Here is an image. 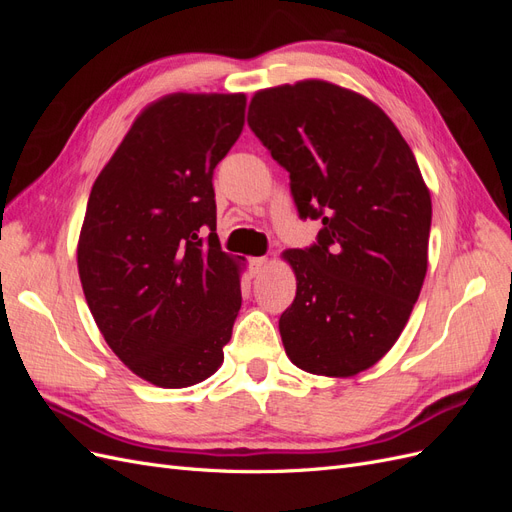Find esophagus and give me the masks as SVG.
Here are the masks:
<instances>
[{"label":"esophagus","mask_w":512,"mask_h":512,"mask_svg":"<svg viewBox=\"0 0 512 512\" xmlns=\"http://www.w3.org/2000/svg\"><path fill=\"white\" fill-rule=\"evenodd\" d=\"M265 265H267V258H265V256H258V258H252V262H250V267H252V273H260L262 269H265Z\"/></svg>","instance_id":"1"}]
</instances>
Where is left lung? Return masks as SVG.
Segmentation results:
<instances>
[{"mask_svg":"<svg viewBox=\"0 0 512 512\" xmlns=\"http://www.w3.org/2000/svg\"><path fill=\"white\" fill-rule=\"evenodd\" d=\"M247 123L290 173L316 243L282 256L297 297L280 318L288 359L348 378L393 348L427 273L431 196L416 158L378 104L309 79L256 91Z\"/></svg>","mask_w":512,"mask_h":512,"instance_id":"obj_1","label":"left lung"}]
</instances>
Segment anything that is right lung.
Instances as JSON below:
<instances>
[{
  "label": "right lung",
  "instance_id": "right-lung-1",
  "mask_svg": "<svg viewBox=\"0 0 512 512\" xmlns=\"http://www.w3.org/2000/svg\"><path fill=\"white\" fill-rule=\"evenodd\" d=\"M243 123L245 94L164 96L89 194L76 247L89 312L128 369L162 389L218 371L241 309V260L215 235L213 170Z\"/></svg>",
  "mask_w": 512,
  "mask_h": 512
}]
</instances>
